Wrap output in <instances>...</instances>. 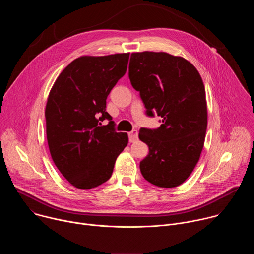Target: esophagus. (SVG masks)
<instances>
[{
	"mask_svg": "<svg viewBox=\"0 0 254 254\" xmlns=\"http://www.w3.org/2000/svg\"><path fill=\"white\" fill-rule=\"evenodd\" d=\"M138 138V134H137V131L136 130H132L130 132H128V139L130 142H134L136 141Z\"/></svg>",
	"mask_w": 254,
	"mask_h": 254,
	"instance_id": "1",
	"label": "esophagus"
}]
</instances>
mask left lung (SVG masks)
Wrapping results in <instances>:
<instances>
[{
  "label": "left lung",
  "mask_w": 254,
  "mask_h": 254,
  "mask_svg": "<svg viewBox=\"0 0 254 254\" xmlns=\"http://www.w3.org/2000/svg\"><path fill=\"white\" fill-rule=\"evenodd\" d=\"M128 76L139 91L147 115L157 113V129L140 128L138 137L149 147L139 169L151 184L174 188L183 184L196 167L207 129V101L195 66L166 52H133Z\"/></svg>",
  "instance_id": "obj_1"
}]
</instances>
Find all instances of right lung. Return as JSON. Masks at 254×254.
<instances>
[{
    "instance_id": "right-lung-1",
    "label": "right lung",
    "mask_w": 254,
    "mask_h": 254,
    "mask_svg": "<svg viewBox=\"0 0 254 254\" xmlns=\"http://www.w3.org/2000/svg\"><path fill=\"white\" fill-rule=\"evenodd\" d=\"M129 53L81 56L55 80L46 103V134L51 158L68 182L95 188L112 177L127 132H117L106 111V98L126 74ZM110 124L102 126L99 120Z\"/></svg>"
}]
</instances>
